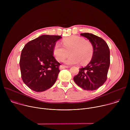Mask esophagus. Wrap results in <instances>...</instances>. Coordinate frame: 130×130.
<instances>
[{"instance_id": "obj_1", "label": "esophagus", "mask_w": 130, "mask_h": 130, "mask_svg": "<svg viewBox=\"0 0 130 130\" xmlns=\"http://www.w3.org/2000/svg\"><path fill=\"white\" fill-rule=\"evenodd\" d=\"M69 67L68 66H65V65H60V67H59V68L60 70H62L63 69H65V68H68Z\"/></svg>"}]
</instances>
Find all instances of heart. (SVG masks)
I'll list each match as a JSON object with an SVG mask.
<instances>
[{"label":"heart","instance_id":"1","mask_svg":"<svg viewBox=\"0 0 130 130\" xmlns=\"http://www.w3.org/2000/svg\"><path fill=\"white\" fill-rule=\"evenodd\" d=\"M63 45L57 43L55 44L53 52L55 59L62 62L68 56H70L65 61L68 65L78 64H85L89 62L94 53V48L91 43L84 40L82 37L70 36L63 40Z\"/></svg>","mask_w":130,"mask_h":130}]
</instances>
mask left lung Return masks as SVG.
<instances>
[{
  "label": "left lung",
  "mask_w": 130,
  "mask_h": 130,
  "mask_svg": "<svg viewBox=\"0 0 130 130\" xmlns=\"http://www.w3.org/2000/svg\"><path fill=\"white\" fill-rule=\"evenodd\" d=\"M91 43L94 53L89 64L80 68L73 80L81 88L87 90H94L101 86L107 79L110 64V51L104 40L88 33L81 34Z\"/></svg>",
  "instance_id": "obj_1"
}]
</instances>
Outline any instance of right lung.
I'll list each match as a JSON object with an SVG mask.
<instances>
[{"label":"right lung","mask_w":130,"mask_h":130,"mask_svg":"<svg viewBox=\"0 0 130 130\" xmlns=\"http://www.w3.org/2000/svg\"><path fill=\"white\" fill-rule=\"evenodd\" d=\"M59 35H43L26 44L20 61L22 78L31 89L44 91L56 81L61 65L53 56Z\"/></svg>","instance_id":"add662e5"}]
</instances>
